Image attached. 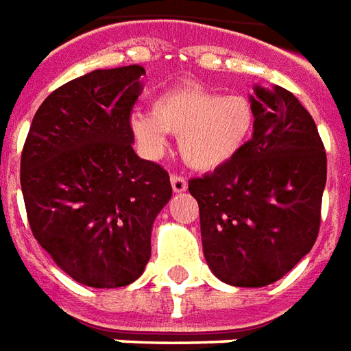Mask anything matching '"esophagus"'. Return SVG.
Segmentation results:
<instances>
[{"label": "esophagus", "instance_id": "obj_1", "mask_svg": "<svg viewBox=\"0 0 351 351\" xmlns=\"http://www.w3.org/2000/svg\"><path fill=\"white\" fill-rule=\"evenodd\" d=\"M171 186H173V191H176V193H182V191H186V188H188V182H186V178L180 175H171Z\"/></svg>", "mask_w": 351, "mask_h": 351}]
</instances>
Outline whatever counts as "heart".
I'll return each instance as SVG.
<instances>
[{"instance_id":"b5f03b06","label":"heart","mask_w":351,"mask_h":351,"mask_svg":"<svg viewBox=\"0 0 351 351\" xmlns=\"http://www.w3.org/2000/svg\"><path fill=\"white\" fill-rule=\"evenodd\" d=\"M132 128L150 154H162L167 134H175L189 167L214 171L245 147L255 130V108L243 95L182 85L158 96L152 113L134 115Z\"/></svg>"}]
</instances>
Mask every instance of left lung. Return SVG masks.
Returning a JSON list of instances; mask_svg holds the SVG:
<instances>
[{"instance_id": "obj_1", "label": "left lung", "mask_w": 351, "mask_h": 351, "mask_svg": "<svg viewBox=\"0 0 351 351\" xmlns=\"http://www.w3.org/2000/svg\"><path fill=\"white\" fill-rule=\"evenodd\" d=\"M255 132L228 163L191 178L202 251L227 285L266 287L313 249L328 176L313 117L290 90L255 87Z\"/></svg>"}]
</instances>
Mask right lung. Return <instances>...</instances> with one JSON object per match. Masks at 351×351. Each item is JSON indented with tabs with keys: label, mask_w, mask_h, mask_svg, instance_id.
Returning a JSON list of instances; mask_svg holds the SVG:
<instances>
[{
	"label": "right lung",
	"mask_w": 351,
	"mask_h": 351,
	"mask_svg": "<svg viewBox=\"0 0 351 351\" xmlns=\"http://www.w3.org/2000/svg\"><path fill=\"white\" fill-rule=\"evenodd\" d=\"M143 74L130 64L64 83L23 143L31 232L64 274L93 288L126 287L143 274L152 223L173 195L167 171L132 149Z\"/></svg>",
	"instance_id": "1"
}]
</instances>
